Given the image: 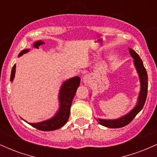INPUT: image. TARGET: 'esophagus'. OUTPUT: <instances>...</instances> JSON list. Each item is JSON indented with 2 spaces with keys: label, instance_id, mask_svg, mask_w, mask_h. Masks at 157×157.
Segmentation results:
<instances>
[{
  "label": "esophagus",
  "instance_id": "34e87169",
  "mask_svg": "<svg viewBox=\"0 0 157 157\" xmlns=\"http://www.w3.org/2000/svg\"><path fill=\"white\" fill-rule=\"evenodd\" d=\"M83 82L87 85H91V77L90 75H86L83 77Z\"/></svg>",
  "mask_w": 157,
  "mask_h": 157
}]
</instances>
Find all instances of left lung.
Here are the masks:
<instances>
[{
  "instance_id": "left-lung-1",
  "label": "left lung",
  "mask_w": 157,
  "mask_h": 157,
  "mask_svg": "<svg viewBox=\"0 0 157 157\" xmlns=\"http://www.w3.org/2000/svg\"><path fill=\"white\" fill-rule=\"evenodd\" d=\"M129 52L131 57L134 58V63L135 67H136V71H137L139 77H140V92L139 94L138 101L136 105L133 109L129 113L127 114L124 115L121 117L117 119V120H102V119H98L97 121L100 124V125L105 126V127L111 128H119L124 127L127 125L134 120V118L136 116V114L140 112L142 109L144 105H145V100H146L147 94V74L146 69L144 67L143 63L140 56L136 52L134 51L132 48H129Z\"/></svg>"
}]
</instances>
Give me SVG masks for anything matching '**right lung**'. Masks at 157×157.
Returning <instances> with one entry per match:
<instances>
[{
	"label": "right lung",
	"instance_id": "obj_1",
	"mask_svg": "<svg viewBox=\"0 0 157 157\" xmlns=\"http://www.w3.org/2000/svg\"><path fill=\"white\" fill-rule=\"evenodd\" d=\"M45 43L42 40H38L34 44V47L38 48L40 46L44 45ZM29 51V49L23 50L19 54V57L22 56L23 54H26ZM16 66L14 65L12 67V72H11L10 81H13L15 75ZM80 78L79 77H75L72 78L68 79L65 81L61 86L60 93H59V101H60V109L57 111L56 114L53 117L45 121L37 122V123H29V125L33 126L38 130L44 131H49L57 130L63 127L66 123L69 117L70 109H71V103L74 97L76 94L77 88L80 86Z\"/></svg>",
	"mask_w": 157,
	"mask_h": 157
}]
</instances>
